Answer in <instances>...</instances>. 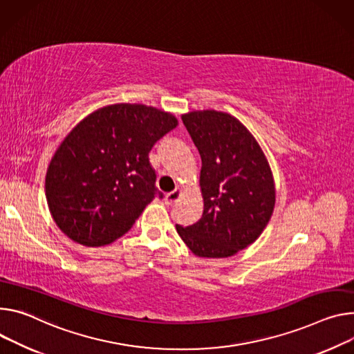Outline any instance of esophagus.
Masks as SVG:
<instances>
[{"label":"esophagus","mask_w":354,"mask_h":354,"mask_svg":"<svg viewBox=\"0 0 354 354\" xmlns=\"http://www.w3.org/2000/svg\"><path fill=\"white\" fill-rule=\"evenodd\" d=\"M179 198H180V190H174V192H169V194H167L165 201H167L168 205H172V203H175Z\"/></svg>","instance_id":"34e87169"}]
</instances>
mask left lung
<instances>
[{"label": "left lung", "mask_w": 354, "mask_h": 354, "mask_svg": "<svg viewBox=\"0 0 354 354\" xmlns=\"http://www.w3.org/2000/svg\"><path fill=\"white\" fill-rule=\"evenodd\" d=\"M202 158L203 214L176 232L198 257L224 259L260 237L275 205L272 174L247 128L214 110L182 115Z\"/></svg>", "instance_id": "left-lung-1"}]
</instances>
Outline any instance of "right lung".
<instances>
[{"mask_svg": "<svg viewBox=\"0 0 354 354\" xmlns=\"http://www.w3.org/2000/svg\"><path fill=\"white\" fill-rule=\"evenodd\" d=\"M178 125L144 104H114L77 124L52 158L46 199L57 227L73 241L107 245L133 227L156 196L149 152Z\"/></svg>", "mask_w": 354, "mask_h": 354, "instance_id": "obj_1", "label": "right lung"}]
</instances>
